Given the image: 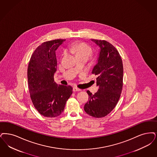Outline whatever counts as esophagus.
<instances>
[{
    "instance_id": "1",
    "label": "esophagus",
    "mask_w": 157,
    "mask_h": 157,
    "mask_svg": "<svg viewBox=\"0 0 157 157\" xmlns=\"http://www.w3.org/2000/svg\"><path fill=\"white\" fill-rule=\"evenodd\" d=\"M80 90H81V89H79V88H77L76 86L73 88V91L74 92H77V91H80Z\"/></svg>"
}]
</instances>
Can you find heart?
<instances>
[{"mask_svg": "<svg viewBox=\"0 0 157 157\" xmlns=\"http://www.w3.org/2000/svg\"><path fill=\"white\" fill-rule=\"evenodd\" d=\"M68 50L71 52L75 54L76 56L78 58L81 56H85L89 58L92 52L91 47L88 44L82 42L71 45L68 47ZM65 54L66 52L64 51L63 56H65Z\"/></svg>", "mask_w": 157, "mask_h": 157, "instance_id": "b5f03b06", "label": "heart"}]
</instances>
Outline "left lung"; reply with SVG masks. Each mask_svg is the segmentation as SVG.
Masks as SVG:
<instances>
[{"instance_id": "left-lung-1", "label": "left lung", "mask_w": 157, "mask_h": 157, "mask_svg": "<svg viewBox=\"0 0 157 157\" xmlns=\"http://www.w3.org/2000/svg\"><path fill=\"white\" fill-rule=\"evenodd\" d=\"M101 48L99 57L92 74L98 76L97 92L87 90L88 101L84 110L89 115L101 118L110 113L116 106L123 85V66L119 52L106 40L92 39Z\"/></svg>"}]
</instances>
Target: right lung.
I'll return each instance as SVG.
<instances>
[{
    "instance_id": "right-lung-1",
    "label": "right lung",
    "mask_w": 157,
    "mask_h": 157,
    "mask_svg": "<svg viewBox=\"0 0 157 157\" xmlns=\"http://www.w3.org/2000/svg\"><path fill=\"white\" fill-rule=\"evenodd\" d=\"M65 39L43 43L34 50L27 69L30 98L38 112L47 117H55L63 113L72 87L57 85L54 75L56 70V51Z\"/></svg>"
}]
</instances>
